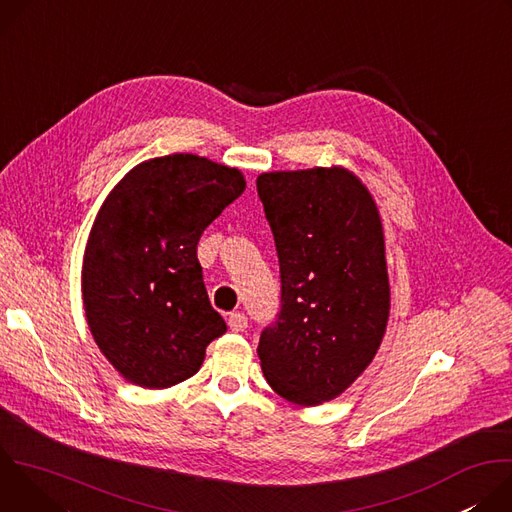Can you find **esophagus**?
Returning <instances> with one entry per match:
<instances>
[{
    "label": "esophagus",
    "mask_w": 512,
    "mask_h": 512,
    "mask_svg": "<svg viewBox=\"0 0 512 512\" xmlns=\"http://www.w3.org/2000/svg\"><path fill=\"white\" fill-rule=\"evenodd\" d=\"M229 328L233 332H243L247 328V316L243 312H233L229 316Z\"/></svg>",
    "instance_id": "1"
}]
</instances>
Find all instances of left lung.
Returning a JSON list of instances; mask_svg holds the SVG:
<instances>
[{
    "label": "left lung",
    "mask_w": 512,
    "mask_h": 512,
    "mask_svg": "<svg viewBox=\"0 0 512 512\" xmlns=\"http://www.w3.org/2000/svg\"><path fill=\"white\" fill-rule=\"evenodd\" d=\"M257 192L281 271V312L263 330L269 387L316 407L342 395L373 362L391 312L377 202L342 166L263 172Z\"/></svg>",
    "instance_id": "obj_1"
}]
</instances>
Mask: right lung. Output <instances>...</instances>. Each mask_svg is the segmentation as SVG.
Returning a JSON list of instances; mask_svg holds the SVG:
<instances>
[{"label": "right lung", "instance_id": "1", "mask_svg": "<svg viewBox=\"0 0 512 512\" xmlns=\"http://www.w3.org/2000/svg\"><path fill=\"white\" fill-rule=\"evenodd\" d=\"M237 168L170 154L131 168L101 204L83 257L89 330L129 383L174 387L202 367L227 332L208 302L196 245L245 192Z\"/></svg>", "mask_w": 512, "mask_h": 512}]
</instances>
